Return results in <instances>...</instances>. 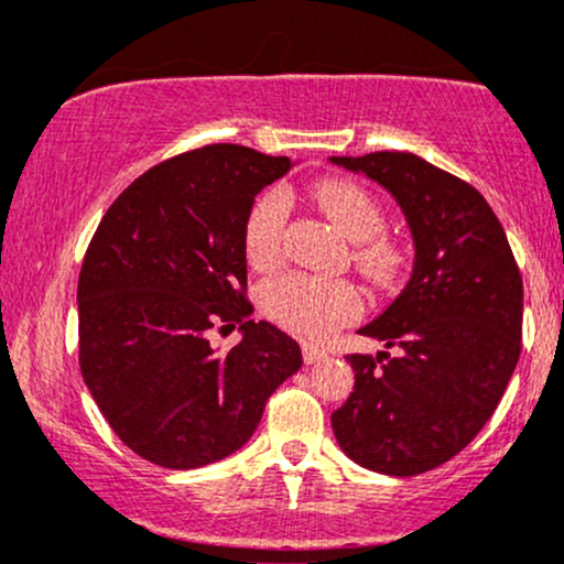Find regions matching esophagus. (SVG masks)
Listing matches in <instances>:
<instances>
[{"label": "esophagus", "instance_id": "esophagus-1", "mask_svg": "<svg viewBox=\"0 0 564 564\" xmlns=\"http://www.w3.org/2000/svg\"><path fill=\"white\" fill-rule=\"evenodd\" d=\"M302 358L307 366H315V364H321V360H326V352H321V349H315V347H304Z\"/></svg>", "mask_w": 564, "mask_h": 564}]
</instances>
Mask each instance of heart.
<instances>
[{
	"instance_id": "b5f03b06",
	"label": "heart",
	"mask_w": 564,
	"mask_h": 564,
	"mask_svg": "<svg viewBox=\"0 0 564 564\" xmlns=\"http://www.w3.org/2000/svg\"><path fill=\"white\" fill-rule=\"evenodd\" d=\"M315 200L347 241L360 243L355 262L377 281H390L400 270V251L377 238L384 228L379 204L366 187L347 180H326L315 187ZM289 217V198L281 191H268L251 206L246 219V257L254 268H270L281 260L283 228ZM262 304L273 321L310 341L334 334L336 326L355 321L364 310L358 289L345 281H323L313 275H283L262 291Z\"/></svg>"
}]
</instances>
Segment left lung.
<instances>
[{
	"label": "left lung",
	"mask_w": 564,
	"mask_h": 564,
	"mask_svg": "<svg viewBox=\"0 0 564 564\" xmlns=\"http://www.w3.org/2000/svg\"><path fill=\"white\" fill-rule=\"evenodd\" d=\"M328 161L384 187L413 241L403 291L358 332L399 352L347 355L355 387L332 413L336 443L379 475H422L467 448L503 398L520 360V270L464 180L400 151Z\"/></svg>",
	"instance_id": "left-lung-1"
}]
</instances>
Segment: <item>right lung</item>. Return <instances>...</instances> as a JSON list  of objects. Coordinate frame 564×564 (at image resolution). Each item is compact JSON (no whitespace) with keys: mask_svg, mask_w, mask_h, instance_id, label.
Wrapping results in <instances>:
<instances>
[{"mask_svg":"<svg viewBox=\"0 0 564 564\" xmlns=\"http://www.w3.org/2000/svg\"><path fill=\"white\" fill-rule=\"evenodd\" d=\"M291 166L230 142L196 148L134 180L89 241L76 291L84 384L121 443L159 467L243 448L300 371V345L251 321L243 300L246 219ZM219 322L242 332L228 354L205 336Z\"/></svg>","mask_w":564,"mask_h":564,"instance_id":"obj_1","label":"right lung"}]
</instances>
